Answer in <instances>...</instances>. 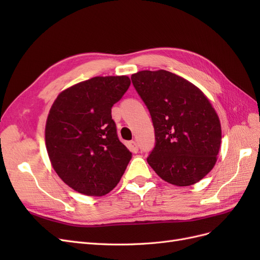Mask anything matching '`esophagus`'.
I'll return each instance as SVG.
<instances>
[{
	"label": "esophagus",
	"instance_id": "34e87169",
	"mask_svg": "<svg viewBox=\"0 0 260 260\" xmlns=\"http://www.w3.org/2000/svg\"><path fill=\"white\" fill-rule=\"evenodd\" d=\"M128 146H129V149L132 153H138L139 146H138V143L136 142V141H131V142H129Z\"/></svg>",
	"mask_w": 260,
	"mask_h": 260
}]
</instances>
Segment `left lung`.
I'll list each match as a JSON object with an SVG mask.
<instances>
[{
    "mask_svg": "<svg viewBox=\"0 0 260 260\" xmlns=\"http://www.w3.org/2000/svg\"><path fill=\"white\" fill-rule=\"evenodd\" d=\"M131 80L155 129L148 165L170 184L199 182L214 168L221 145V124L209 100L192 82L164 69L142 70Z\"/></svg>",
    "mask_w": 260,
    "mask_h": 260,
    "instance_id": "1",
    "label": "left lung"
}]
</instances>
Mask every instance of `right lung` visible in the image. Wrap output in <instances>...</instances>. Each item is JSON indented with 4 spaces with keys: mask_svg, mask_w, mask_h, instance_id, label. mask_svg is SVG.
I'll return each instance as SVG.
<instances>
[{
    "mask_svg": "<svg viewBox=\"0 0 260 260\" xmlns=\"http://www.w3.org/2000/svg\"><path fill=\"white\" fill-rule=\"evenodd\" d=\"M127 76L94 77L61 91L45 124V145L58 177L78 193L103 196L119 182L131 153L117 137L112 107Z\"/></svg>",
    "mask_w": 260,
    "mask_h": 260,
    "instance_id": "right-lung-1",
    "label": "right lung"
}]
</instances>
